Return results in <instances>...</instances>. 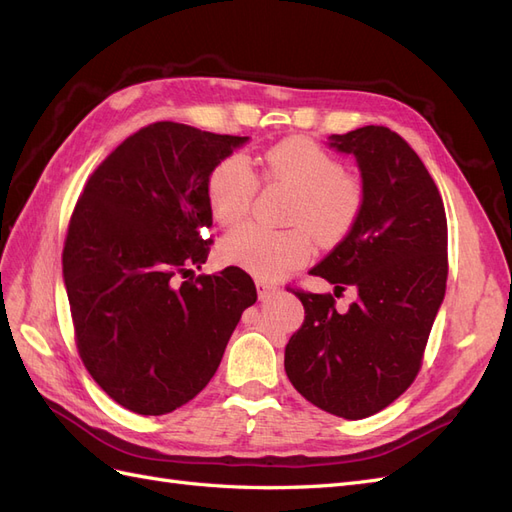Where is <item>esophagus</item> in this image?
Listing matches in <instances>:
<instances>
[{"label": "esophagus", "mask_w": 512, "mask_h": 512, "mask_svg": "<svg viewBox=\"0 0 512 512\" xmlns=\"http://www.w3.org/2000/svg\"><path fill=\"white\" fill-rule=\"evenodd\" d=\"M256 290H258V297L265 299V297H269L271 292L277 290V286L271 284V282H267V280H256Z\"/></svg>", "instance_id": "34e87169"}]
</instances>
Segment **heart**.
Masks as SVG:
<instances>
[{
  "label": "heart",
  "instance_id": "obj_1",
  "mask_svg": "<svg viewBox=\"0 0 512 512\" xmlns=\"http://www.w3.org/2000/svg\"><path fill=\"white\" fill-rule=\"evenodd\" d=\"M260 181L294 192L286 224L292 230L271 232L241 226L218 245L226 265L260 277H280L312 256V237L322 247H333L348 237L359 220L365 190L346 173L344 164L305 136H290L269 147L262 156ZM258 177L241 156H228L213 166L207 179V203L220 226H235L247 218L258 194Z\"/></svg>",
  "mask_w": 512,
  "mask_h": 512
}]
</instances>
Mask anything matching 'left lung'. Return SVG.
I'll return each instance as SVG.
<instances>
[{
	"instance_id": "obj_1",
	"label": "left lung",
	"mask_w": 512,
	"mask_h": 512,
	"mask_svg": "<svg viewBox=\"0 0 512 512\" xmlns=\"http://www.w3.org/2000/svg\"><path fill=\"white\" fill-rule=\"evenodd\" d=\"M329 141L354 153L365 200L348 237L309 273L360 299L339 315L331 292L288 286L305 320L284 367L307 401L356 421L393 404L421 371L446 292L448 228L436 181L397 132L365 126Z\"/></svg>"
}]
</instances>
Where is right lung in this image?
Returning a JSON list of instances; mask_svg holds the SVG:
<instances>
[{
	"label": "right lung",
	"instance_id": "1",
	"mask_svg": "<svg viewBox=\"0 0 512 512\" xmlns=\"http://www.w3.org/2000/svg\"><path fill=\"white\" fill-rule=\"evenodd\" d=\"M245 141L149 123L108 153L76 200L61 254L76 350L130 412L160 416L194 399L256 303L239 267L192 275L213 243L209 173Z\"/></svg>",
	"mask_w": 512,
	"mask_h": 512
}]
</instances>
